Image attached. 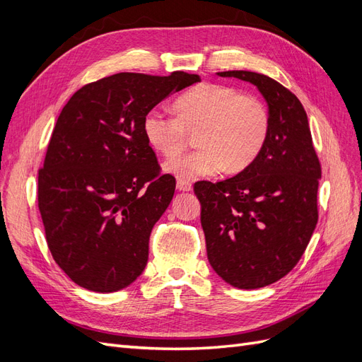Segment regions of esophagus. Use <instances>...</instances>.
Instances as JSON below:
<instances>
[{
	"label": "esophagus",
	"instance_id": "esophagus-1",
	"mask_svg": "<svg viewBox=\"0 0 362 362\" xmlns=\"http://www.w3.org/2000/svg\"><path fill=\"white\" fill-rule=\"evenodd\" d=\"M177 189H178L180 192H190V190L193 189V185H192V182H189V181L178 180V181H177Z\"/></svg>",
	"mask_w": 362,
	"mask_h": 362
}]
</instances>
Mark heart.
<instances>
[{"label": "heart", "instance_id": "1", "mask_svg": "<svg viewBox=\"0 0 362 362\" xmlns=\"http://www.w3.org/2000/svg\"><path fill=\"white\" fill-rule=\"evenodd\" d=\"M177 115L154 108L144 117L148 144L164 157H175L196 133V149L164 163V170L180 180L211 177L226 168L246 169L264 146L270 116L266 105L252 95L225 84L204 83L182 93Z\"/></svg>", "mask_w": 362, "mask_h": 362}]
</instances>
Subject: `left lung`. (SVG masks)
Instances as JSON below:
<instances>
[{
	"label": "left lung",
	"instance_id": "obj_1",
	"mask_svg": "<svg viewBox=\"0 0 362 362\" xmlns=\"http://www.w3.org/2000/svg\"><path fill=\"white\" fill-rule=\"evenodd\" d=\"M217 75L254 84L269 107L258 157L233 178L194 184L211 267L229 286L254 290L286 276L303 255L319 218L322 169L296 95L262 74Z\"/></svg>",
	"mask_w": 362,
	"mask_h": 362
}]
</instances>
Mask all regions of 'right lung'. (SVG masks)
<instances>
[{"label": "right lung", "mask_w": 362, "mask_h": 362, "mask_svg": "<svg viewBox=\"0 0 362 362\" xmlns=\"http://www.w3.org/2000/svg\"><path fill=\"white\" fill-rule=\"evenodd\" d=\"M199 81L182 71L120 72L81 87L63 107L37 199L52 258L76 286L113 293L145 270L175 178L160 175L141 124L158 103Z\"/></svg>", "instance_id": "add662e5"}]
</instances>
